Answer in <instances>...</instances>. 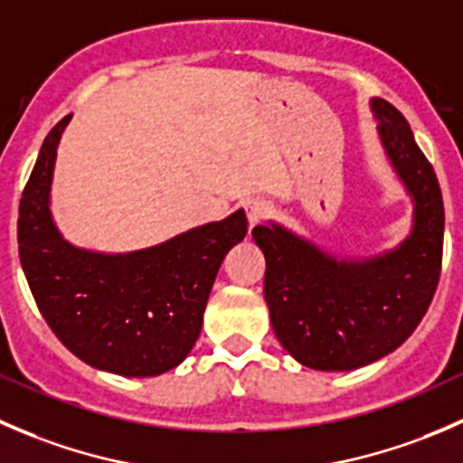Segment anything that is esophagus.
Returning a JSON list of instances; mask_svg holds the SVG:
<instances>
[{"label": "esophagus", "instance_id": "esophagus-1", "mask_svg": "<svg viewBox=\"0 0 463 463\" xmlns=\"http://www.w3.org/2000/svg\"><path fill=\"white\" fill-rule=\"evenodd\" d=\"M244 213L246 219H249V226L253 228L269 214V205H266V202H261V199H249V202L244 203Z\"/></svg>", "mask_w": 463, "mask_h": 463}]
</instances>
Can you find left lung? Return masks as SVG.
I'll use <instances>...</instances> for the list:
<instances>
[{
    "mask_svg": "<svg viewBox=\"0 0 463 463\" xmlns=\"http://www.w3.org/2000/svg\"><path fill=\"white\" fill-rule=\"evenodd\" d=\"M378 137L414 202L412 232L394 250L338 260L279 223L255 226L264 300L282 347L305 367L347 372L387 356L426 316L441 273L443 199L430 161L394 105L372 98Z\"/></svg>",
    "mask_w": 463,
    "mask_h": 463,
    "instance_id": "obj_1",
    "label": "left lung"
}]
</instances>
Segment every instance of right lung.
I'll use <instances>...</instances> for the list:
<instances>
[{
  "label": "right lung",
  "instance_id": "add662e5",
  "mask_svg": "<svg viewBox=\"0 0 463 463\" xmlns=\"http://www.w3.org/2000/svg\"><path fill=\"white\" fill-rule=\"evenodd\" d=\"M69 120L44 138L22 193V269L37 309L69 352L111 374L158 376L184 363L197 343L219 266L244 240L249 222L237 210L134 253L69 244L49 208L55 154Z\"/></svg>",
  "mask_w": 463,
  "mask_h": 463
}]
</instances>
